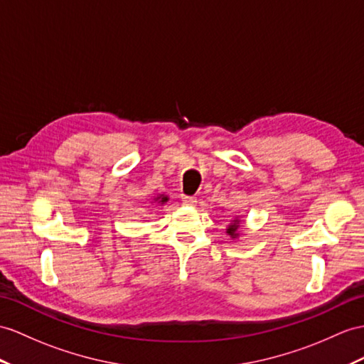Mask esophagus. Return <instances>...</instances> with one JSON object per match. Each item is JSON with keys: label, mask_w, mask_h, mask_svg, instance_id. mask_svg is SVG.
<instances>
[{"label": "esophagus", "mask_w": 364, "mask_h": 364, "mask_svg": "<svg viewBox=\"0 0 364 364\" xmlns=\"http://www.w3.org/2000/svg\"><path fill=\"white\" fill-rule=\"evenodd\" d=\"M182 202H183V205H187V207H196L198 199L196 198H191V196H183Z\"/></svg>", "instance_id": "obj_1"}]
</instances>
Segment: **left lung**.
Wrapping results in <instances>:
<instances>
[{"mask_svg": "<svg viewBox=\"0 0 364 364\" xmlns=\"http://www.w3.org/2000/svg\"><path fill=\"white\" fill-rule=\"evenodd\" d=\"M241 224H242V220L239 219V216H235L232 220H230V224L225 228L227 235L232 239H237L239 236H241V232H239V230H241Z\"/></svg>", "mask_w": 364, "mask_h": 364, "instance_id": "left-lung-1", "label": "left lung"}]
</instances>
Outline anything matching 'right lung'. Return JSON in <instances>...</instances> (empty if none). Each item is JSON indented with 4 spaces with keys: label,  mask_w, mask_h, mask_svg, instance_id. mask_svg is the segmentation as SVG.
<instances>
[{
    "label": "right lung",
    "mask_w": 364,
    "mask_h": 364,
    "mask_svg": "<svg viewBox=\"0 0 364 364\" xmlns=\"http://www.w3.org/2000/svg\"><path fill=\"white\" fill-rule=\"evenodd\" d=\"M168 199H170V198H168L166 194H157V196L153 198V202L159 203V205H164V203L168 202ZM153 202H151V203H153Z\"/></svg>",
    "instance_id": "obj_1"
}]
</instances>
